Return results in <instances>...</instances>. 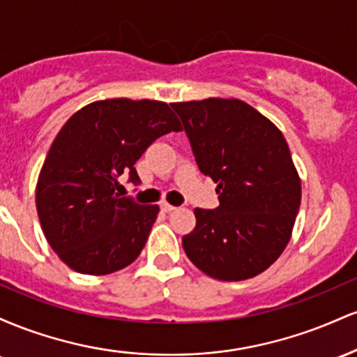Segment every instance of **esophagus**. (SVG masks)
<instances>
[{
    "mask_svg": "<svg viewBox=\"0 0 357 357\" xmlns=\"http://www.w3.org/2000/svg\"><path fill=\"white\" fill-rule=\"evenodd\" d=\"M161 210L166 211V213H169V211L176 210V206H173V204H169V203H162L161 204Z\"/></svg>",
    "mask_w": 357,
    "mask_h": 357,
    "instance_id": "34e87169",
    "label": "esophagus"
}]
</instances>
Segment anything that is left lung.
Returning a JSON list of instances; mask_svg holds the SVG:
<instances>
[{"mask_svg": "<svg viewBox=\"0 0 357 357\" xmlns=\"http://www.w3.org/2000/svg\"><path fill=\"white\" fill-rule=\"evenodd\" d=\"M220 206L196 208L183 236L192 264L211 278L247 280L267 270L289 243L301 206V179L280 130L238 99L171 104Z\"/></svg>", "mask_w": 357, "mask_h": 357, "instance_id": "obj_1", "label": "left lung"}]
</instances>
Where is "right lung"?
<instances>
[{
    "instance_id": "1",
    "label": "right lung",
    "mask_w": 357,
    "mask_h": 357,
    "mask_svg": "<svg viewBox=\"0 0 357 357\" xmlns=\"http://www.w3.org/2000/svg\"><path fill=\"white\" fill-rule=\"evenodd\" d=\"M181 124L165 102L109 99L65 122L36 184V211L63 264L87 275L127 267L144 248L158 204L116 192L119 176L141 183L134 165L158 137Z\"/></svg>"
}]
</instances>
